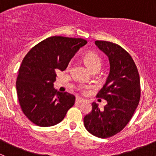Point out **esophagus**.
<instances>
[{
    "label": "esophagus",
    "mask_w": 156,
    "mask_h": 156,
    "mask_svg": "<svg viewBox=\"0 0 156 156\" xmlns=\"http://www.w3.org/2000/svg\"><path fill=\"white\" fill-rule=\"evenodd\" d=\"M75 103H84V100L81 98H76L75 99Z\"/></svg>",
    "instance_id": "34e87169"
}]
</instances>
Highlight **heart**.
<instances>
[{
    "instance_id": "heart-1",
    "label": "heart",
    "mask_w": 156,
    "mask_h": 156,
    "mask_svg": "<svg viewBox=\"0 0 156 156\" xmlns=\"http://www.w3.org/2000/svg\"><path fill=\"white\" fill-rule=\"evenodd\" d=\"M84 61L88 67L93 71V72H96L98 71L99 69L101 68L102 66V59L97 53H94V52H90L87 53L85 56H84ZM72 66V61L68 63V69H69ZM79 90L81 92L84 93V90L83 87H79Z\"/></svg>"
}]
</instances>
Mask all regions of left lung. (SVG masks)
<instances>
[{
    "label": "left lung",
    "mask_w": 156,
    "mask_h": 156,
    "mask_svg": "<svg viewBox=\"0 0 156 156\" xmlns=\"http://www.w3.org/2000/svg\"><path fill=\"white\" fill-rule=\"evenodd\" d=\"M95 44L109 59V75L96 96L106 100L107 104L100 110L93 103L84 123L94 136L108 138L123 130L131 119L140 99V81L136 64L125 49L106 41H96Z\"/></svg>",
    "instance_id": "8db88e82"
}]
</instances>
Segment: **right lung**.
Returning <instances> with one entry per match:
<instances>
[{
	"label": "right lung",
	"instance_id": "obj_1",
	"mask_svg": "<svg viewBox=\"0 0 156 156\" xmlns=\"http://www.w3.org/2000/svg\"><path fill=\"white\" fill-rule=\"evenodd\" d=\"M82 38L53 36L29 50L20 66L16 79L17 97L25 115L40 127L62 122L73 106L75 96L53 88L56 72L64 71L80 48L87 44Z\"/></svg>",
	"mask_w": 156,
	"mask_h": 156
}]
</instances>
